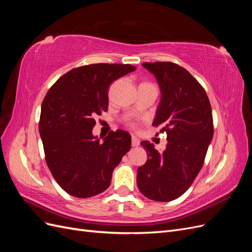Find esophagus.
<instances>
[{
	"instance_id": "obj_1",
	"label": "esophagus",
	"mask_w": 252,
	"mask_h": 252,
	"mask_svg": "<svg viewBox=\"0 0 252 252\" xmlns=\"http://www.w3.org/2000/svg\"><path fill=\"white\" fill-rule=\"evenodd\" d=\"M139 145H140V140L138 138H135V136H132L131 146L132 147H136V146H139Z\"/></svg>"
}]
</instances>
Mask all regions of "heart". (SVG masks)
Returning a JSON list of instances; mask_svg holds the SVG:
<instances>
[{
	"label": "heart",
	"instance_id": "obj_1",
	"mask_svg": "<svg viewBox=\"0 0 252 252\" xmlns=\"http://www.w3.org/2000/svg\"><path fill=\"white\" fill-rule=\"evenodd\" d=\"M127 125L129 127H131V128H135L136 127V123H135V122H132V121H129L128 123H127Z\"/></svg>",
	"mask_w": 252,
	"mask_h": 252
}]
</instances>
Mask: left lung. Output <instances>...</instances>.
<instances>
[{"mask_svg": "<svg viewBox=\"0 0 252 252\" xmlns=\"http://www.w3.org/2000/svg\"><path fill=\"white\" fill-rule=\"evenodd\" d=\"M154 73L162 91L155 127L167 134L162 154L148 141L141 143L147 162L138 168L142 194L158 202L178 199L202 169L213 136L211 105L205 89L184 67L172 62L143 63Z\"/></svg>", "mask_w": 252, "mask_h": 252, "instance_id": "8db88e82", "label": "left lung"}]
</instances>
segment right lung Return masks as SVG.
<instances>
[{
	"label": "right lung",
	"instance_id": "add662e5",
	"mask_svg": "<svg viewBox=\"0 0 252 252\" xmlns=\"http://www.w3.org/2000/svg\"><path fill=\"white\" fill-rule=\"evenodd\" d=\"M130 64H91L62 75L45 95L39 122L45 159L58 184L75 197L105 191L112 171L131 147V136L111 131L93 135L94 117L108 110V87L134 71Z\"/></svg>",
	"mask_w": 252,
	"mask_h": 252
}]
</instances>
